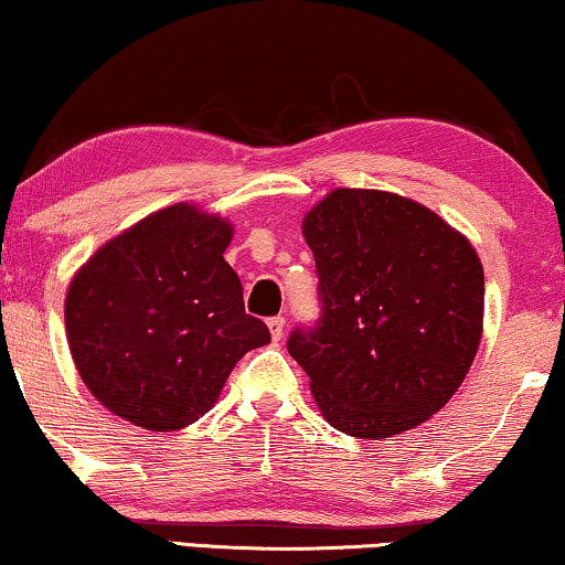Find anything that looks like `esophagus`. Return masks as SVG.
Returning <instances> with one entry per match:
<instances>
[{"label": "esophagus", "mask_w": 565, "mask_h": 565, "mask_svg": "<svg viewBox=\"0 0 565 565\" xmlns=\"http://www.w3.org/2000/svg\"><path fill=\"white\" fill-rule=\"evenodd\" d=\"M267 329H269V333H273V339H275V341H280V339H282V331H285V318H282V316L269 318V321H267Z\"/></svg>", "instance_id": "34e87169"}]
</instances>
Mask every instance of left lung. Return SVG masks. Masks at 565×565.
<instances>
[{
	"label": "left lung",
	"mask_w": 565,
	"mask_h": 565,
	"mask_svg": "<svg viewBox=\"0 0 565 565\" xmlns=\"http://www.w3.org/2000/svg\"><path fill=\"white\" fill-rule=\"evenodd\" d=\"M321 318L296 329L323 418L390 438L444 407L469 372L484 321V269L463 234L418 201L337 188L302 218Z\"/></svg>",
	"instance_id": "1"
}]
</instances>
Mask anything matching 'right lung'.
<instances>
[{"instance_id":"1","label":"right lung","mask_w":565,"mask_h":565,"mask_svg":"<svg viewBox=\"0 0 565 565\" xmlns=\"http://www.w3.org/2000/svg\"><path fill=\"white\" fill-rule=\"evenodd\" d=\"M232 234L222 216L175 203L106 242L71 280L73 362L114 415L185 428L214 407L234 364L269 343L224 259Z\"/></svg>"}]
</instances>
